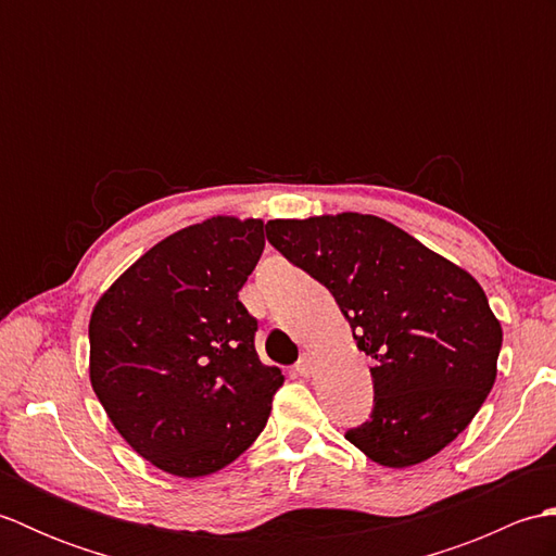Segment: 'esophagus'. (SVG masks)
Wrapping results in <instances>:
<instances>
[{
  "mask_svg": "<svg viewBox=\"0 0 556 556\" xmlns=\"http://www.w3.org/2000/svg\"><path fill=\"white\" fill-rule=\"evenodd\" d=\"M313 365H315V358L311 356V353H303V356L296 363V372L303 375V377H308L313 372Z\"/></svg>",
  "mask_w": 556,
  "mask_h": 556,
  "instance_id": "esophagus-1",
  "label": "esophagus"
}]
</instances>
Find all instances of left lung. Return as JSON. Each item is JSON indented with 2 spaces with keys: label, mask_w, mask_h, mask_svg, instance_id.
<instances>
[{
  "label": "left lung",
  "mask_w": 556,
  "mask_h": 556,
  "mask_svg": "<svg viewBox=\"0 0 556 556\" xmlns=\"http://www.w3.org/2000/svg\"><path fill=\"white\" fill-rule=\"evenodd\" d=\"M267 241L332 293L372 358V413L346 440L375 464L416 466L454 442L497 377L502 325L466 269L358 212L271 219Z\"/></svg>",
  "instance_id": "1"
}]
</instances>
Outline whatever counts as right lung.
I'll list each match as a JSON object with an SVG mask.
<instances>
[{"label": "right lung", "mask_w": 556, "mask_h": 556, "mask_svg": "<svg viewBox=\"0 0 556 556\" xmlns=\"http://www.w3.org/2000/svg\"><path fill=\"white\" fill-rule=\"evenodd\" d=\"M263 219L212 217L140 255L90 315V384L114 428L164 473L200 478L263 432L279 368L260 363L239 291Z\"/></svg>", "instance_id": "right-lung-1"}]
</instances>
